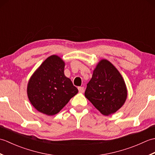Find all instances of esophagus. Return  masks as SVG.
I'll list each match as a JSON object with an SVG mask.
<instances>
[{"mask_svg":"<svg viewBox=\"0 0 155 155\" xmlns=\"http://www.w3.org/2000/svg\"><path fill=\"white\" fill-rule=\"evenodd\" d=\"M78 91H79V93H83L84 92V87H78Z\"/></svg>","mask_w":155,"mask_h":155,"instance_id":"34e87169","label":"esophagus"}]
</instances>
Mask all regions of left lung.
Segmentation results:
<instances>
[{
    "label": "left lung",
    "instance_id": "8db88e82",
    "mask_svg": "<svg viewBox=\"0 0 155 155\" xmlns=\"http://www.w3.org/2000/svg\"><path fill=\"white\" fill-rule=\"evenodd\" d=\"M84 95L97 110L107 116L124 104L127 90L120 72L111 62L103 59L94 70Z\"/></svg>",
    "mask_w": 155,
    "mask_h": 155
}]
</instances>
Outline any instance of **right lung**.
<instances>
[{"mask_svg": "<svg viewBox=\"0 0 155 155\" xmlns=\"http://www.w3.org/2000/svg\"><path fill=\"white\" fill-rule=\"evenodd\" d=\"M64 62L52 55L42 62L28 81V99L36 109L48 116L57 114L78 93L64 73Z\"/></svg>", "mask_w": 155, "mask_h": 155, "instance_id": "right-lung-1", "label": "right lung"}]
</instances>
